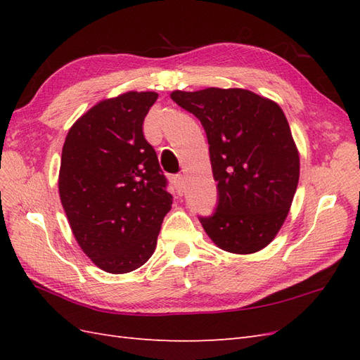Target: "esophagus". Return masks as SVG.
<instances>
[{"label": "esophagus", "instance_id": "obj_1", "mask_svg": "<svg viewBox=\"0 0 360 360\" xmlns=\"http://www.w3.org/2000/svg\"><path fill=\"white\" fill-rule=\"evenodd\" d=\"M173 184H174L176 190H178L179 193H182V192H184L186 176H184V174H178V176H174V178H173Z\"/></svg>", "mask_w": 360, "mask_h": 360}]
</instances>
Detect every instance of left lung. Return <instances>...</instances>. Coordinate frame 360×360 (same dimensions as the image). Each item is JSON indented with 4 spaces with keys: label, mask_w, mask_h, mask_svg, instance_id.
I'll return each mask as SVG.
<instances>
[{
    "label": "left lung",
    "mask_w": 360,
    "mask_h": 360,
    "mask_svg": "<svg viewBox=\"0 0 360 360\" xmlns=\"http://www.w3.org/2000/svg\"><path fill=\"white\" fill-rule=\"evenodd\" d=\"M170 97L201 120L210 145L218 207L200 218L205 233L231 254L262 250L285 223L300 176L285 112L243 88L173 91Z\"/></svg>",
    "instance_id": "obj_1"
}]
</instances>
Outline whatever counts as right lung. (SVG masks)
Masks as SVG:
<instances>
[{
	"label": "right lung",
	"instance_id": "add662e5",
	"mask_svg": "<svg viewBox=\"0 0 360 360\" xmlns=\"http://www.w3.org/2000/svg\"><path fill=\"white\" fill-rule=\"evenodd\" d=\"M158 93L105 98L74 122L58 173L60 201L82 250L110 274L131 272L156 249L173 198L142 125Z\"/></svg>",
	"mask_w": 360,
	"mask_h": 360
}]
</instances>
